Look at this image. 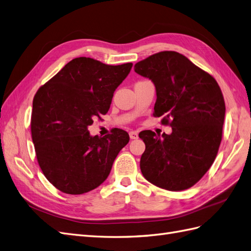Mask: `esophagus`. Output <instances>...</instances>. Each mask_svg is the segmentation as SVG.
I'll use <instances>...</instances> for the list:
<instances>
[{
	"mask_svg": "<svg viewBox=\"0 0 251 251\" xmlns=\"http://www.w3.org/2000/svg\"><path fill=\"white\" fill-rule=\"evenodd\" d=\"M130 138L131 139H137L138 138V133L137 132H134V131L130 132Z\"/></svg>",
	"mask_w": 251,
	"mask_h": 251,
	"instance_id": "1",
	"label": "esophagus"
}]
</instances>
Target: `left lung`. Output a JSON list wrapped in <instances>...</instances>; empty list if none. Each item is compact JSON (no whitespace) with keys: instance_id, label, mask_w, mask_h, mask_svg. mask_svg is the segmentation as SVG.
I'll list each match as a JSON object with an SVG mask.
<instances>
[{"instance_id":"8db88e82","label":"left lung","mask_w":251,"mask_h":251,"mask_svg":"<svg viewBox=\"0 0 251 251\" xmlns=\"http://www.w3.org/2000/svg\"><path fill=\"white\" fill-rule=\"evenodd\" d=\"M134 70L156 87L153 115L172 126V134L143 131L141 173L168 191L194 186L209 170L222 140L225 101L217 80L176 51L155 53Z\"/></svg>"}]
</instances>
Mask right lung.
<instances>
[{
  "instance_id": "right-lung-1",
  "label": "right lung",
  "mask_w": 251,
  "mask_h": 251,
  "mask_svg": "<svg viewBox=\"0 0 251 251\" xmlns=\"http://www.w3.org/2000/svg\"><path fill=\"white\" fill-rule=\"evenodd\" d=\"M132 66L76 57L37 90L31 137L43 174L58 191L81 195L108 178L130 137L121 128H114L103 137H92L88 126L109 111L114 91Z\"/></svg>"
}]
</instances>
